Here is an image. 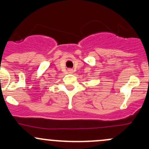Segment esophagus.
<instances>
[{
  "label": "esophagus",
  "mask_w": 149,
  "mask_h": 149,
  "mask_svg": "<svg viewBox=\"0 0 149 149\" xmlns=\"http://www.w3.org/2000/svg\"><path fill=\"white\" fill-rule=\"evenodd\" d=\"M69 71H70V72H72V70H69Z\"/></svg>",
  "instance_id": "obj_1"
}]
</instances>
